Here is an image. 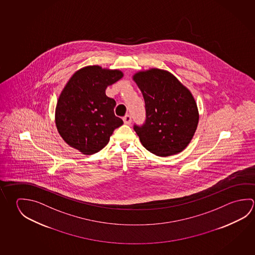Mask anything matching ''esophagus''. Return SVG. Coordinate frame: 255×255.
I'll use <instances>...</instances> for the list:
<instances>
[{
	"label": "esophagus",
	"mask_w": 255,
	"mask_h": 255,
	"mask_svg": "<svg viewBox=\"0 0 255 255\" xmlns=\"http://www.w3.org/2000/svg\"><path fill=\"white\" fill-rule=\"evenodd\" d=\"M123 120L126 125H129L131 123V117L129 115H126V117L123 118Z\"/></svg>",
	"instance_id": "esophagus-1"
}]
</instances>
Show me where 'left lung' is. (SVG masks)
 <instances>
[{"instance_id": "left-lung-1", "label": "left lung", "mask_w": 255, "mask_h": 255, "mask_svg": "<svg viewBox=\"0 0 255 255\" xmlns=\"http://www.w3.org/2000/svg\"><path fill=\"white\" fill-rule=\"evenodd\" d=\"M132 80L142 93L146 122L134 126L143 147L156 156L183 151L199 123V111L191 91L171 72L152 68L136 72Z\"/></svg>"}]
</instances>
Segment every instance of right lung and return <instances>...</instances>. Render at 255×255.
Segmentation results:
<instances>
[{"label": "right lung", "instance_id": "add662e5", "mask_svg": "<svg viewBox=\"0 0 255 255\" xmlns=\"http://www.w3.org/2000/svg\"><path fill=\"white\" fill-rule=\"evenodd\" d=\"M124 76L119 70L90 65L78 70L59 96L55 125L69 146L84 155H92L109 142L114 130L123 126L116 117L115 99L106 90Z\"/></svg>", "mask_w": 255, "mask_h": 255}]
</instances>
